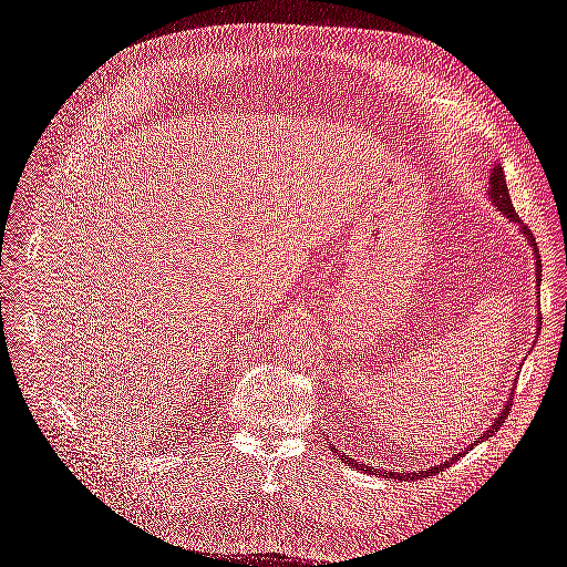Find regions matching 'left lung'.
I'll return each instance as SVG.
<instances>
[{
    "label": "left lung",
    "mask_w": 567,
    "mask_h": 567,
    "mask_svg": "<svg viewBox=\"0 0 567 567\" xmlns=\"http://www.w3.org/2000/svg\"><path fill=\"white\" fill-rule=\"evenodd\" d=\"M489 198H492V203L496 205V210H499L504 217H508L511 221H518L520 225V231L527 236V244L532 246V250H535V257H537V286H539V281H542V260H539V250H537V244H535V236L529 234V229L523 225L520 221V217H518V213H516V208H513V203H511V196H508V188H506V177H504V169H502V165H494V169H492V175H489ZM539 329H542V319H539ZM511 398H513V392H511ZM508 411H511V404L506 402V406L502 409V414L494 419V423H492V427H487V431L480 435L473 444H468L466 450H461L458 454H452L447 461L444 463H440V466H431V468H423V471H414V473H390L394 480H419V477H427V475H433V473H440L442 468H447L450 463H454L456 458H461L463 454H466L468 450H473L477 442H483V440H487V437H492L496 431H499V425L506 421V416H508ZM348 463L350 466H354L357 471H369L371 475H388L385 471H381V466H367V463H362V461H352V458H348Z\"/></svg>",
    "instance_id": "obj_1"
}]
</instances>
